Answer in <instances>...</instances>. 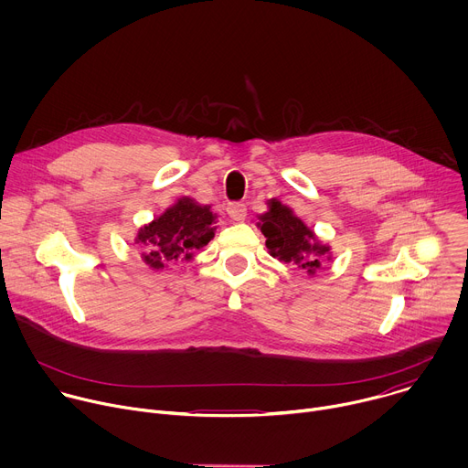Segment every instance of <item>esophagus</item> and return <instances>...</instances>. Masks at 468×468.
Segmentation results:
<instances>
[{"label": "esophagus", "instance_id": "1", "mask_svg": "<svg viewBox=\"0 0 468 468\" xmlns=\"http://www.w3.org/2000/svg\"><path fill=\"white\" fill-rule=\"evenodd\" d=\"M246 206L244 204H240V202H231L229 206H228V215L235 220V222H242L244 218H246Z\"/></svg>", "mask_w": 468, "mask_h": 468}]
</instances>
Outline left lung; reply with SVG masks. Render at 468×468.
Returning <instances> with one entry per match:
<instances>
[{
  "instance_id": "left-lung-1",
  "label": "left lung",
  "mask_w": 468,
  "mask_h": 468,
  "mask_svg": "<svg viewBox=\"0 0 468 468\" xmlns=\"http://www.w3.org/2000/svg\"><path fill=\"white\" fill-rule=\"evenodd\" d=\"M262 235L266 237V248L274 257L285 262H294L309 274L320 266V257H324L329 248L322 246L313 231L292 215V211L282 206L276 199L271 202V213L261 217L259 224Z\"/></svg>"
}]
</instances>
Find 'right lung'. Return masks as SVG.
<instances>
[{
  "label": "right lung",
  "instance_id": "obj_1",
  "mask_svg": "<svg viewBox=\"0 0 468 468\" xmlns=\"http://www.w3.org/2000/svg\"><path fill=\"white\" fill-rule=\"evenodd\" d=\"M213 222L215 215L209 207L181 197L174 207L139 231L137 240L146 248L144 261L154 269H163L181 255L188 259L192 250L204 248L215 237Z\"/></svg>",
  "mask_w": 468,
  "mask_h": 468
}]
</instances>
